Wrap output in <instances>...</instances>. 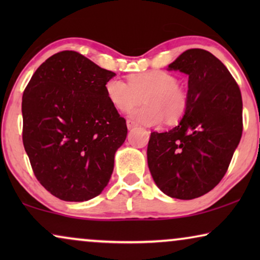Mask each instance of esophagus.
Masks as SVG:
<instances>
[{"mask_svg": "<svg viewBox=\"0 0 260 260\" xmlns=\"http://www.w3.org/2000/svg\"><path fill=\"white\" fill-rule=\"evenodd\" d=\"M126 126H127V129L131 130V129H134V127H136V126H137V124L135 123L134 120L127 119V120H126Z\"/></svg>", "mask_w": 260, "mask_h": 260, "instance_id": "34e87169", "label": "esophagus"}]
</instances>
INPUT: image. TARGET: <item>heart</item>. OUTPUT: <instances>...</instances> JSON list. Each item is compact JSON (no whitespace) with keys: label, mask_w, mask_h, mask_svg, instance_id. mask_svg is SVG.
I'll return each instance as SVG.
<instances>
[{"label":"heart","mask_w":260,"mask_h":260,"mask_svg":"<svg viewBox=\"0 0 260 260\" xmlns=\"http://www.w3.org/2000/svg\"><path fill=\"white\" fill-rule=\"evenodd\" d=\"M176 77L165 71H147L131 74L129 84L112 78L105 84L109 102L120 112L130 111L143 101L147 104L133 110L130 118L135 122L155 125L167 120L176 123L187 109V95Z\"/></svg>","instance_id":"heart-1"}]
</instances>
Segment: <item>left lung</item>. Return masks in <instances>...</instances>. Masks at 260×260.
I'll return each mask as SVG.
<instances>
[{"label": "left lung", "instance_id": "obj_1", "mask_svg": "<svg viewBox=\"0 0 260 260\" xmlns=\"http://www.w3.org/2000/svg\"><path fill=\"white\" fill-rule=\"evenodd\" d=\"M188 76L187 109L175 127L151 133L148 167L166 195L191 200L225 175L243 134V101L226 66L205 49L191 48L168 66Z\"/></svg>", "mask_w": 260, "mask_h": 260}]
</instances>
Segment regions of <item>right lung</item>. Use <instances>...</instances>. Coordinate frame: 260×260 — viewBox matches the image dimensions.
Wrapping results in <instances>:
<instances>
[{
	"label": "right lung",
	"instance_id": "right-lung-1",
	"mask_svg": "<svg viewBox=\"0 0 260 260\" xmlns=\"http://www.w3.org/2000/svg\"><path fill=\"white\" fill-rule=\"evenodd\" d=\"M116 76L73 51L52 55L22 95L24 150L39 182L63 201H87L108 186L125 119L105 93Z\"/></svg>",
	"mask_w": 260,
	"mask_h": 260
}]
</instances>
